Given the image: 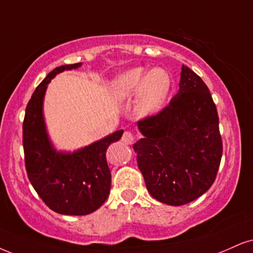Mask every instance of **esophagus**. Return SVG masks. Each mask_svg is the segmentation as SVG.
<instances>
[{
	"label": "esophagus",
	"mask_w": 253,
	"mask_h": 253,
	"mask_svg": "<svg viewBox=\"0 0 253 253\" xmlns=\"http://www.w3.org/2000/svg\"><path fill=\"white\" fill-rule=\"evenodd\" d=\"M133 141H135V136L131 131H126L122 136V142L126 143V144H132Z\"/></svg>",
	"instance_id": "esophagus-1"
}]
</instances>
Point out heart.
I'll list each match as a JSON object with an SVG mask.
<instances>
[{
	"label": "heart",
	"instance_id": "heart-1",
	"mask_svg": "<svg viewBox=\"0 0 253 253\" xmlns=\"http://www.w3.org/2000/svg\"><path fill=\"white\" fill-rule=\"evenodd\" d=\"M170 89L171 77L162 68L148 73L143 68H133L121 74L112 83V95L117 101H126L138 95L136 110L141 116L160 111Z\"/></svg>",
	"mask_w": 253,
	"mask_h": 253
}]
</instances>
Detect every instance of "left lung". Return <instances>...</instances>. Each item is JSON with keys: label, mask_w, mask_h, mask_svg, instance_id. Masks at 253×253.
Returning <instances> with one entry per match:
<instances>
[{"label": "left lung", "mask_w": 253, "mask_h": 253, "mask_svg": "<svg viewBox=\"0 0 253 253\" xmlns=\"http://www.w3.org/2000/svg\"><path fill=\"white\" fill-rule=\"evenodd\" d=\"M137 126L144 137L133 150L152 197L179 207L211 188L223 143L216 104L197 74L183 65L179 90L169 105Z\"/></svg>", "instance_id": "obj_1"}]
</instances>
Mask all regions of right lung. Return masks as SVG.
Returning a JSON list of instances; mask_svg holds the SVG:
<instances>
[{"mask_svg":"<svg viewBox=\"0 0 253 253\" xmlns=\"http://www.w3.org/2000/svg\"><path fill=\"white\" fill-rule=\"evenodd\" d=\"M82 63L55 68L37 86L26 108L23 121V150L28 178L37 195L55 212L84 216L107 201L111 186L105 152L120 141L123 130L111 133L80 150L57 152L46 133L43 99L48 83L64 70Z\"/></svg>","mask_w":253,"mask_h":253,"instance_id":"obj_1","label":"right lung"}]
</instances>
